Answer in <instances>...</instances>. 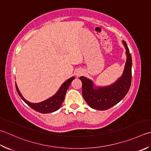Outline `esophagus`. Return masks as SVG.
I'll return each mask as SVG.
<instances>
[{"label": "esophagus", "instance_id": "obj_1", "mask_svg": "<svg viewBox=\"0 0 151 151\" xmlns=\"http://www.w3.org/2000/svg\"><path fill=\"white\" fill-rule=\"evenodd\" d=\"M82 70H77V71H76V76H77V77H78V76H81L82 75Z\"/></svg>", "mask_w": 151, "mask_h": 151}]
</instances>
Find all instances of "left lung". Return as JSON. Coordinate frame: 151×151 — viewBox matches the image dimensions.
Listing matches in <instances>:
<instances>
[{
	"label": "left lung",
	"instance_id": "8db88e82",
	"mask_svg": "<svg viewBox=\"0 0 151 151\" xmlns=\"http://www.w3.org/2000/svg\"><path fill=\"white\" fill-rule=\"evenodd\" d=\"M126 48V62L122 76L108 86L94 87L93 82L84 76H81L82 93L83 98L91 108L105 111L119 103L128 92L132 82V56L125 41H122Z\"/></svg>",
	"mask_w": 151,
	"mask_h": 151
}]
</instances>
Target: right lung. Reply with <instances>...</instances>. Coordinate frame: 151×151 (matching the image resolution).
I'll use <instances>...</instances> for the list:
<instances>
[{
    "label": "right lung",
    "instance_id": "add662e5",
    "mask_svg": "<svg viewBox=\"0 0 151 151\" xmlns=\"http://www.w3.org/2000/svg\"><path fill=\"white\" fill-rule=\"evenodd\" d=\"M74 79H75L74 76L70 78L69 79H68L67 81L65 82L64 83L61 85V86L54 96H53L52 97H50V98L46 99L45 101L37 103H32L27 101V100L23 98V97L22 96V94H21L16 84V88L17 93H18L19 96L21 97V98H22L23 100V101H24L26 104H27L31 108L34 109L35 111L39 112L40 113H50L56 111L60 108L62 103H63L64 100L65 96L67 90H68L70 83H71V82Z\"/></svg>",
    "mask_w": 151,
    "mask_h": 151
}]
</instances>
